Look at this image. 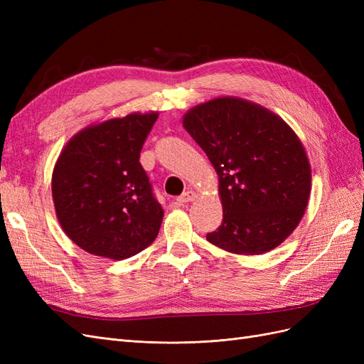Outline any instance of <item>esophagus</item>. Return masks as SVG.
Instances as JSON below:
<instances>
[{"label":"esophagus","mask_w":364,"mask_h":364,"mask_svg":"<svg viewBox=\"0 0 364 364\" xmlns=\"http://www.w3.org/2000/svg\"><path fill=\"white\" fill-rule=\"evenodd\" d=\"M197 199V194H196V191H193V190H188L186 193H183L179 199H178V202H181V203H188V202H193V200H196Z\"/></svg>","instance_id":"obj_1"}]
</instances>
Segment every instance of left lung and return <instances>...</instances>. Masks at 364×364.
I'll use <instances>...</instances> for the list:
<instances>
[{
    "instance_id": "left-lung-1",
    "label": "left lung",
    "mask_w": 364,
    "mask_h": 364,
    "mask_svg": "<svg viewBox=\"0 0 364 364\" xmlns=\"http://www.w3.org/2000/svg\"><path fill=\"white\" fill-rule=\"evenodd\" d=\"M182 124L218 176L223 222L206 240L237 255L278 247L311 193V165L296 132L267 107L230 95L191 107Z\"/></svg>"
}]
</instances>
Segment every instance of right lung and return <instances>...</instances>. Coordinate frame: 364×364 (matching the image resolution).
<instances>
[{"label": "right lung", "mask_w": 364, "mask_h": 364, "mask_svg": "<svg viewBox=\"0 0 364 364\" xmlns=\"http://www.w3.org/2000/svg\"><path fill=\"white\" fill-rule=\"evenodd\" d=\"M158 112H132L83 127L54 164L51 194L63 232L95 257L136 255L155 241L164 209L139 164Z\"/></svg>", "instance_id": "obj_1"}]
</instances>
